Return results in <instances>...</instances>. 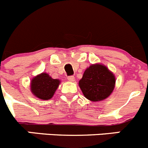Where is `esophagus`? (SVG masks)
<instances>
[{"mask_svg": "<svg viewBox=\"0 0 148 148\" xmlns=\"http://www.w3.org/2000/svg\"><path fill=\"white\" fill-rule=\"evenodd\" d=\"M67 78H68V80H69V81H71V82H73L75 80V77H74V76H73V75L68 76Z\"/></svg>", "mask_w": 148, "mask_h": 148, "instance_id": "esophagus-1", "label": "esophagus"}]
</instances>
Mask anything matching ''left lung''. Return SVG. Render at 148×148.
Listing matches in <instances>:
<instances>
[{
    "label": "left lung",
    "mask_w": 148,
    "mask_h": 148,
    "mask_svg": "<svg viewBox=\"0 0 148 148\" xmlns=\"http://www.w3.org/2000/svg\"><path fill=\"white\" fill-rule=\"evenodd\" d=\"M115 76L105 65H91L79 80L85 97L91 101H100L109 97L115 87Z\"/></svg>",
    "instance_id": "8db88e82"
}]
</instances>
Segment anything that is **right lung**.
<instances>
[{
    "mask_svg": "<svg viewBox=\"0 0 148 148\" xmlns=\"http://www.w3.org/2000/svg\"><path fill=\"white\" fill-rule=\"evenodd\" d=\"M60 83L58 79H53L46 73L38 75L31 81V91L42 100H49L53 96Z\"/></svg>",
    "mask_w": 148,
    "mask_h": 148,
    "instance_id": "obj_1",
    "label": "right lung"
}]
</instances>
